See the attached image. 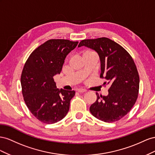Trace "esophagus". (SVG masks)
<instances>
[{
  "instance_id": "34e87169",
  "label": "esophagus",
  "mask_w": 155,
  "mask_h": 155,
  "mask_svg": "<svg viewBox=\"0 0 155 155\" xmlns=\"http://www.w3.org/2000/svg\"><path fill=\"white\" fill-rule=\"evenodd\" d=\"M76 91L79 93H84V92H86L87 90L85 89H83V88H78V89H77Z\"/></svg>"
}]
</instances>
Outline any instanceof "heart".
I'll use <instances>...</instances> for the list:
<instances>
[{"label": "heart", "instance_id": "b5f03b06", "mask_svg": "<svg viewBox=\"0 0 155 155\" xmlns=\"http://www.w3.org/2000/svg\"><path fill=\"white\" fill-rule=\"evenodd\" d=\"M91 52H94V51H85L82 53V56L83 55H85L86 54H88V53H91Z\"/></svg>", "mask_w": 155, "mask_h": 155}]
</instances>
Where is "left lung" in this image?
<instances>
[{
  "label": "left lung",
  "mask_w": 155,
  "mask_h": 155,
  "mask_svg": "<svg viewBox=\"0 0 155 155\" xmlns=\"http://www.w3.org/2000/svg\"><path fill=\"white\" fill-rule=\"evenodd\" d=\"M81 46L98 53L100 77L107 81L103 84L110 86L107 96L96 93L90 112L104 122L117 121L130 112L138 98L140 78L134 61L124 48L107 38L84 39L78 47Z\"/></svg>",
  "instance_id": "8db88e82"
}]
</instances>
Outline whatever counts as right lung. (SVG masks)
<instances>
[{
    "label": "right lung",
    "mask_w": 155,
    "mask_h": 155,
    "mask_svg": "<svg viewBox=\"0 0 155 155\" xmlns=\"http://www.w3.org/2000/svg\"><path fill=\"white\" fill-rule=\"evenodd\" d=\"M78 41L49 39L29 56L21 77L22 94L28 108L39 121L52 124L67 115L74 91L56 87L54 76L60 74L64 60Z\"/></svg>",
    "instance_id": "1"
}]
</instances>
